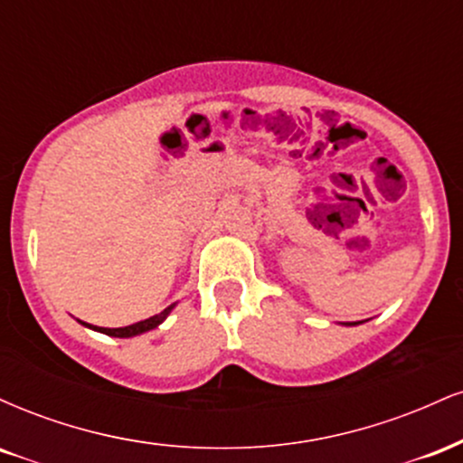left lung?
Instances as JSON below:
<instances>
[{
	"label": "left lung",
	"instance_id": "obj_1",
	"mask_svg": "<svg viewBox=\"0 0 463 463\" xmlns=\"http://www.w3.org/2000/svg\"><path fill=\"white\" fill-rule=\"evenodd\" d=\"M350 324H353V322H348V326H350Z\"/></svg>",
	"mask_w": 463,
	"mask_h": 463
}]
</instances>
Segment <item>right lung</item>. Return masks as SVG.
Returning a JSON list of instances; mask_svg holds the SVG:
<instances>
[{
	"instance_id": "add662e5",
	"label": "right lung",
	"mask_w": 463,
	"mask_h": 463,
	"mask_svg": "<svg viewBox=\"0 0 463 463\" xmlns=\"http://www.w3.org/2000/svg\"><path fill=\"white\" fill-rule=\"evenodd\" d=\"M174 307H176V302H174V305H169L167 309H163L161 313H156V316L147 317V320H141V322H137V324H130V326H121V328L93 326V324H87V322H82V324H84V326L93 328V331H99V333H104V335H110V337H135V335L147 333V331H152V328H156L158 324H161V322L165 320V317H167L169 313H172Z\"/></svg>"
}]
</instances>
